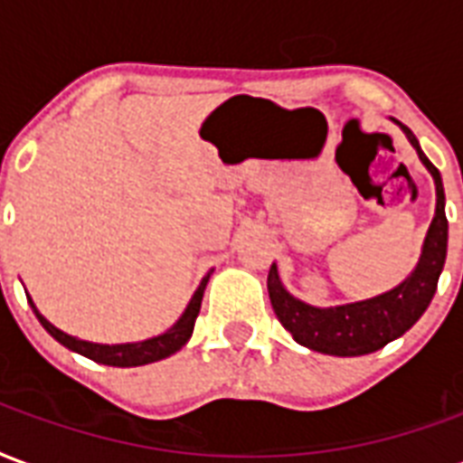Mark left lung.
<instances>
[{
    "label": "left lung",
    "mask_w": 463,
    "mask_h": 463,
    "mask_svg": "<svg viewBox=\"0 0 463 463\" xmlns=\"http://www.w3.org/2000/svg\"><path fill=\"white\" fill-rule=\"evenodd\" d=\"M400 127L405 129L407 139L412 142L437 184V211L424 238L422 258L412 275L400 287L380 294L375 299L355 301V304H345L336 309H314L309 304L294 299L279 282L277 267H269L267 292H269L272 309L282 321V326L292 334L294 341L311 351L328 355L373 354L383 345H388L390 341H395L397 336H402L407 328H412L437 292L441 267L447 260V232H449V222L444 213V186H441L439 171L424 156L412 129L405 125Z\"/></svg>",
    "instance_id": "left-lung-1"
}]
</instances>
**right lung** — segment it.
Segmentation results:
<instances>
[{
    "instance_id": "add662e5",
    "label": "right lung",
    "mask_w": 463,
    "mask_h": 463,
    "mask_svg": "<svg viewBox=\"0 0 463 463\" xmlns=\"http://www.w3.org/2000/svg\"><path fill=\"white\" fill-rule=\"evenodd\" d=\"M211 272H213V269H211ZM211 272L203 277V282H201V287H198L196 294H194V299L188 301L184 317H181L166 334H162V336L156 338H149V341H139V344L102 345L68 336L61 328H56L53 324H49L46 318L41 317L39 311H36V307H33V301L29 299V304L31 309H33V314H36V318L41 321V326L46 328L51 336L56 338L58 344H63L66 348H71L75 354L85 355V358H90V361L95 363H105V365H115V368H132V365H146V363L169 358L171 354H176L179 348L186 345V341L191 338V334H194V324H196L198 311H201V299H203V289L205 284H208Z\"/></svg>"
}]
</instances>
